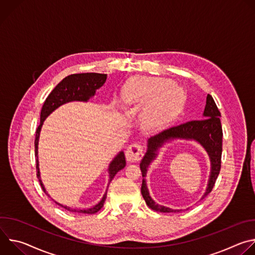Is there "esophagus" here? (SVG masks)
Segmentation results:
<instances>
[{"mask_svg":"<svg viewBox=\"0 0 255 255\" xmlns=\"http://www.w3.org/2000/svg\"><path fill=\"white\" fill-rule=\"evenodd\" d=\"M143 147L139 142H134L130 144L126 150V159L130 162L139 161L143 157Z\"/></svg>","mask_w":255,"mask_h":255,"instance_id":"obj_1","label":"esophagus"}]
</instances>
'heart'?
<instances>
[{"label": "heart", "mask_w": 255, "mask_h": 255, "mask_svg": "<svg viewBox=\"0 0 255 255\" xmlns=\"http://www.w3.org/2000/svg\"><path fill=\"white\" fill-rule=\"evenodd\" d=\"M160 83L155 79L138 78L130 81L124 88L123 100L128 105H145L159 89ZM161 114L153 109H146L143 113V122L146 126H155L160 122Z\"/></svg>", "instance_id": "1"}]
</instances>
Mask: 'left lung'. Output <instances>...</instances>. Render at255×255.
<instances>
[{"instance_id": "1", "label": "left lung", "mask_w": 255, "mask_h": 255, "mask_svg": "<svg viewBox=\"0 0 255 255\" xmlns=\"http://www.w3.org/2000/svg\"><path fill=\"white\" fill-rule=\"evenodd\" d=\"M203 116V119L200 120H193L169 127L168 129H165L161 133L148 139V149L140 162V169L143 176L141 194L145 202H146V205L150 209L161 213L179 212V210H172L170 208H166L164 206L155 204V202L149 196L146 181L144 179L147 172L148 165L156 156L157 149L164 142L173 138L194 139L201 143L204 148L207 150L211 159L212 170L208 188L202 199H204L209 193L212 192L216 183V179L218 175H219L221 169L223 131L220 121L221 113L219 111V109H218L214 99L209 94L207 96V102Z\"/></svg>"}]
</instances>
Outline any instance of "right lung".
I'll use <instances>...</instances> for the list:
<instances>
[{"instance_id": "1", "label": "right lung", "mask_w": 255, "mask_h": 255, "mask_svg": "<svg viewBox=\"0 0 255 255\" xmlns=\"http://www.w3.org/2000/svg\"><path fill=\"white\" fill-rule=\"evenodd\" d=\"M107 80V75L104 74H96V72H87V74H74L70 75L66 78H64L48 95L46 98L40 114V124L36 129V135H35V156H36V171H37V177L40 183V186L43 190V192L46 194V191L43 187L42 181L40 179V171H39V164H38V139L39 134L41 130V126L43 124V121L45 118L52 113L56 108L59 106L71 102V101H84L87 102L91 97H93L96 93V91L102 87ZM126 165L125 155L124 152L121 151L115 159L110 163L109 166V174H110V181L114 178L116 173L124 168ZM47 195V194H46ZM107 198V191L102 199V201L94 206L93 208L87 209V210H79V209H70L67 206H62L58 203H56L58 206L64 208L67 211L75 212V213H84V214H95L98 211L102 209L104 206V203Z\"/></svg>"}]
</instances>
